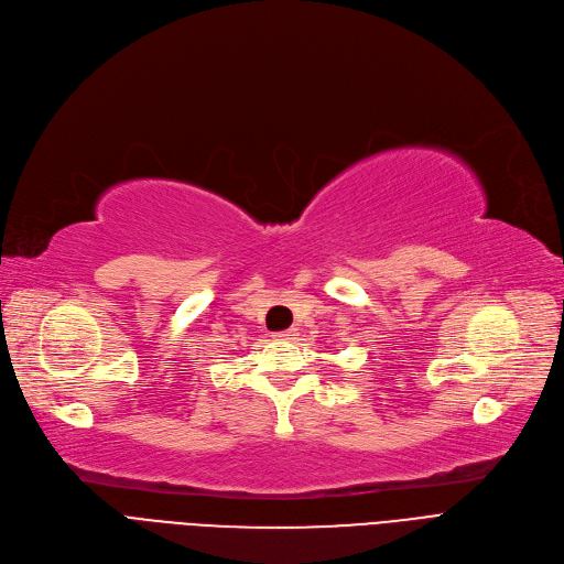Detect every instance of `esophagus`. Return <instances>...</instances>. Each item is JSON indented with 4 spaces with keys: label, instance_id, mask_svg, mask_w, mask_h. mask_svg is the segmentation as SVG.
Listing matches in <instances>:
<instances>
[{
    "label": "esophagus",
    "instance_id": "1",
    "mask_svg": "<svg viewBox=\"0 0 564 564\" xmlns=\"http://www.w3.org/2000/svg\"><path fill=\"white\" fill-rule=\"evenodd\" d=\"M273 337H280V339H295V329H284V333H275Z\"/></svg>",
    "mask_w": 564,
    "mask_h": 564
}]
</instances>
